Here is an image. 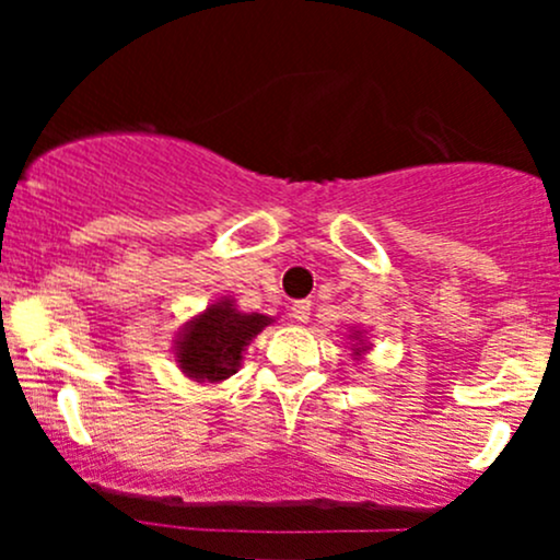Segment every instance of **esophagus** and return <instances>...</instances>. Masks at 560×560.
Listing matches in <instances>:
<instances>
[{"mask_svg":"<svg viewBox=\"0 0 560 560\" xmlns=\"http://www.w3.org/2000/svg\"><path fill=\"white\" fill-rule=\"evenodd\" d=\"M311 311H313V302L311 300H298L292 305V318L300 320V324H305V320L311 318Z\"/></svg>","mask_w":560,"mask_h":560,"instance_id":"34e87169","label":"esophagus"}]
</instances>
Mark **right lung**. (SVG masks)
<instances>
[{
	"mask_svg": "<svg viewBox=\"0 0 560 560\" xmlns=\"http://www.w3.org/2000/svg\"><path fill=\"white\" fill-rule=\"evenodd\" d=\"M268 324L260 313H236L231 302L208 307L178 342V363L191 378L221 382L231 376L242 361V350L249 339Z\"/></svg>",
	"mask_w": 560,
	"mask_h": 560,
	"instance_id": "1",
	"label": "right lung"
}]
</instances>
